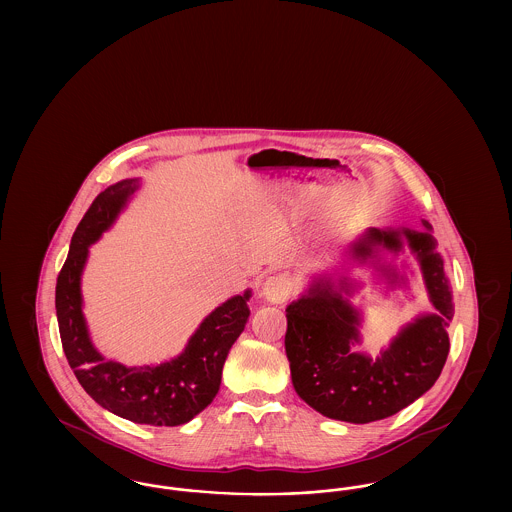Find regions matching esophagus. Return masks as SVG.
Returning a JSON list of instances; mask_svg holds the SVG:
<instances>
[{
  "mask_svg": "<svg viewBox=\"0 0 512 512\" xmlns=\"http://www.w3.org/2000/svg\"><path fill=\"white\" fill-rule=\"evenodd\" d=\"M292 293V280L286 274H272L263 282L261 297L268 303H284Z\"/></svg>",
  "mask_w": 512,
  "mask_h": 512,
  "instance_id": "1",
  "label": "esophagus"
}]
</instances>
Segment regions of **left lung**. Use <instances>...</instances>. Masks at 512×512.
<instances>
[{"label": "left lung", "instance_id": "obj_1", "mask_svg": "<svg viewBox=\"0 0 512 512\" xmlns=\"http://www.w3.org/2000/svg\"><path fill=\"white\" fill-rule=\"evenodd\" d=\"M420 222V230L366 228L347 245L343 253L347 261L340 268L313 274L307 290L286 307L284 343L293 388L318 413L351 424H368L399 413L436 384L449 353L447 328L455 307L432 224ZM405 248L414 253L421 267L435 313L423 314L406 325L372 360L354 351L360 342L362 312L348 297L360 283L348 276V267L353 262L368 264L375 277L391 289H408L406 264L394 265Z\"/></svg>", "mask_w": 512, "mask_h": 512}]
</instances>
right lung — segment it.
Masks as SVG:
<instances>
[{
	"instance_id": "add662e5",
	"label": "right lung",
	"mask_w": 512,
	"mask_h": 512,
	"mask_svg": "<svg viewBox=\"0 0 512 512\" xmlns=\"http://www.w3.org/2000/svg\"><path fill=\"white\" fill-rule=\"evenodd\" d=\"M140 178H126L94 199L76 226L67 261L55 286V311L67 361L86 393L136 424L180 426L201 413L219 393L222 366L244 332L251 290L226 299L197 326L184 351L161 365L126 366L105 359L92 343L82 313V272L96 244L140 190Z\"/></svg>"
}]
</instances>
